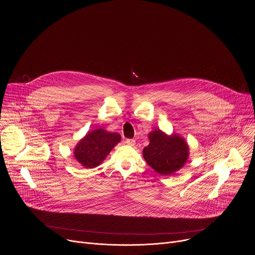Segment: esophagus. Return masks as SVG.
<instances>
[{
	"instance_id": "esophagus-1",
	"label": "esophagus",
	"mask_w": 255,
	"mask_h": 255,
	"mask_svg": "<svg viewBox=\"0 0 255 255\" xmlns=\"http://www.w3.org/2000/svg\"><path fill=\"white\" fill-rule=\"evenodd\" d=\"M125 143L129 146H134L135 145V140L134 139H126Z\"/></svg>"
}]
</instances>
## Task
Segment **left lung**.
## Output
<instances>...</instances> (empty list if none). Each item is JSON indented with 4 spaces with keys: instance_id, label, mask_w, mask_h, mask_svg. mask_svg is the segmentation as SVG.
Instances as JSON below:
<instances>
[{
    "instance_id": "obj_1",
    "label": "left lung",
    "mask_w": 255,
    "mask_h": 255,
    "mask_svg": "<svg viewBox=\"0 0 255 255\" xmlns=\"http://www.w3.org/2000/svg\"><path fill=\"white\" fill-rule=\"evenodd\" d=\"M150 144L143 150L147 163L161 175H169L181 168L188 157V146L177 135L167 136L160 130L149 135Z\"/></svg>"
}]
</instances>
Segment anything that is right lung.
I'll use <instances>...</instances> for the list:
<instances>
[{
	"instance_id": "obj_1",
	"label": "right lung",
	"mask_w": 255,
	"mask_h": 255,
	"mask_svg": "<svg viewBox=\"0 0 255 255\" xmlns=\"http://www.w3.org/2000/svg\"><path fill=\"white\" fill-rule=\"evenodd\" d=\"M121 140L117 133H109L97 129L83 138L75 148L76 159L85 167L93 168L101 164L112 148Z\"/></svg>"
}]
</instances>
